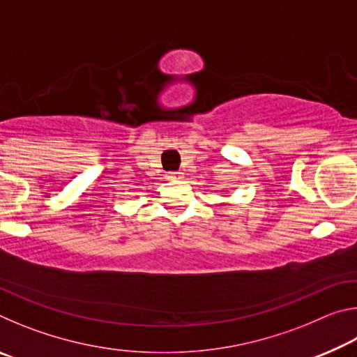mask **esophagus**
<instances>
[{
    "label": "esophagus",
    "mask_w": 357,
    "mask_h": 357,
    "mask_svg": "<svg viewBox=\"0 0 357 357\" xmlns=\"http://www.w3.org/2000/svg\"><path fill=\"white\" fill-rule=\"evenodd\" d=\"M181 174L183 173H179V172H172V173H168V179H179L181 178Z\"/></svg>",
    "instance_id": "obj_1"
}]
</instances>
